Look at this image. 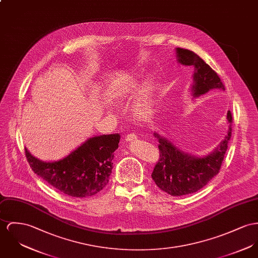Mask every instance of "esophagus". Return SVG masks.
<instances>
[{"label": "esophagus", "instance_id": "1", "mask_svg": "<svg viewBox=\"0 0 258 258\" xmlns=\"http://www.w3.org/2000/svg\"><path fill=\"white\" fill-rule=\"evenodd\" d=\"M137 139H138V136H136V135H134V134H131V135H127V136L125 137L124 140H125L126 142H133V141H136Z\"/></svg>", "mask_w": 258, "mask_h": 258}]
</instances>
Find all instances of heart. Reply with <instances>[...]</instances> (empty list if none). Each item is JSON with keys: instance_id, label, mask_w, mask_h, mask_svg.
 <instances>
[{"instance_id": "1", "label": "heart", "mask_w": 258, "mask_h": 258, "mask_svg": "<svg viewBox=\"0 0 258 258\" xmlns=\"http://www.w3.org/2000/svg\"><path fill=\"white\" fill-rule=\"evenodd\" d=\"M156 88V82L151 79L145 80L143 84L138 79H130L117 85L113 91V97L118 101H124L139 93L133 111L138 118H147L154 112Z\"/></svg>"}]
</instances>
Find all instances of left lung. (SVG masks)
Listing matches in <instances>:
<instances>
[{"label":"left lung","instance_id":"obj_1","mask_svg":"<svg viewBox=\"0 0 258 258\" xmlns=\"http://www.w3.org/2000/svg\"><path fill=\"white\" fill-rule=\"evenodd\" d=\"M180 64L195 67L191 95L196 98L212 89L225 90V86L214 72L203 59L187 49L176 48ZM228 135L210 154L197 157L178 149L172 141L154 133L158 139L160 158L151 177L159 188L170 196L181 197L197 192L206 185L220 171L228 144L232 136V114H227Z\"/></svg>","mask_w":258,"mask_h":258}]
</instances>
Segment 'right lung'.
<instances>
[{"instance_id":"right-lung-1","label":"right lung","mask_w":258,"mask_h":258,"mask_svg":"<svg viewBox=\"0 0 258 258\" xmlns=\"http://www.w3.org/2000/svg\"><path fill=\"white\" fill-rule=\"evenodd\" d=\"M119 134L88 139L67 157L54 162L35 158L25 148V156L40 178L73 198L92 197L109 182Z\"/></svg>"}]
</instances>
